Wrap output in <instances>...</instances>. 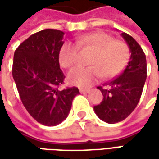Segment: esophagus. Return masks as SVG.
Listing matches in <instances>:
<instances>
[{"label": "esophagus", "mask_w": 159, "mask_h": 159, "mask_svg": "<svg viewBox=\"0 0 159 159\" xmlns=\"http://www.w3.org/2000/svg\"><path fill=\"white\" fill-rule=\"evenodd\" d=\"M80 93H82V94H87V93H89V89H79Z\"/></svg>", "instance_id": "esophagus-1"}]
</instances>
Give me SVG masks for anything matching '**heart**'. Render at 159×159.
I'll list each match as a JSON object with an SVG mask.
<instances>
[{"label":"heart","mask_w":159,"mask_h":159,"mask_svg":"<svg viewBox=\"0 0 159 159\" xmlns=\"http://www.w3.org/2000/svg\"><path fill=\"white\" fill-rule=\"evenodd\" d=\"M78 48L90 49V67H76L67 75L69 84L85 88L102 76L111 77L118 75L126 66L130 50L127 44L103 32H95L81 36L75 44L65 42L60 49L59 61L63 68H71L78 60Z\"/></svg>","instance_id":"1"}]
</instances>
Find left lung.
<instances>
[{
  "instance_id": "obj_1",
  "label": "left lung",
  "mask_w": 159,
  "mask_h": 159,
  "mask_svg": "<svg viewBox=\"0 0 159 159\" xmlns=\"http://www.w3.org/2000/svg\"><path fill=\"white\" fill-rule=\"evenodd\" d=\"M126 41L131 57L123 72L104 87L98 88L103 100L94 107L95 113L103 121L113 124L125 120L136 108L146 80V59L135 39L126 33L120 34Z\"/></svg>"
}]
</instances>
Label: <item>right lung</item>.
<instances>
[{
    "label": "right lung",
    "mask_w": 159,
    "mask_h": 159,
    "mask_svg": "<svg viewBox=\"0 0 159 159\" xmlns=\"http://www.w3.org/2000/svg\"><path fill=\"white\" fill-rule=\"evenodd\" d=\"M63 36L61 30H41L21 43L14 55L12 73L22 103L38 122L46 126L62 122L80 94L77 87L58 89L65 78L59 63Z\"/></svg>",
    "instance_id": "right-lung-1"
}]
</instances>
